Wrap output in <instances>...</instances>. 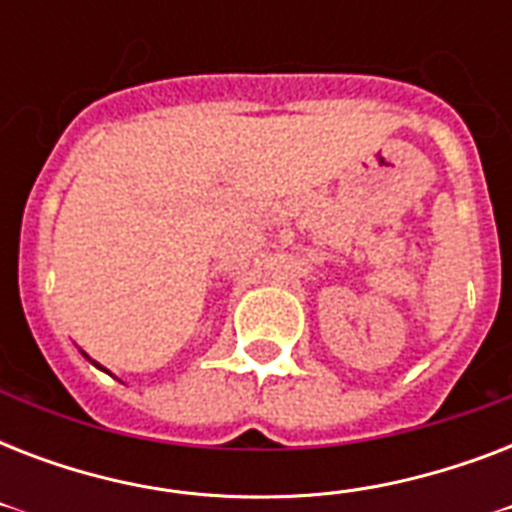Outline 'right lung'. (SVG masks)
Segmentation results:
<instances>
[{"instance_id": "right-lung-1", "label": "right lung", "mask_w": 512, "mask_h": 512, "mask_svg": "<svg viewBox=\"0 0 512 512\" xmlns=\"http://www.w3.org/2000/svg\"><path fill=\"white\" fill-rule=\"evenodd\" d=\"M98 366H100V364H98ZM100 369H103V366H100Z\"/></svg>"}]
</instances>
